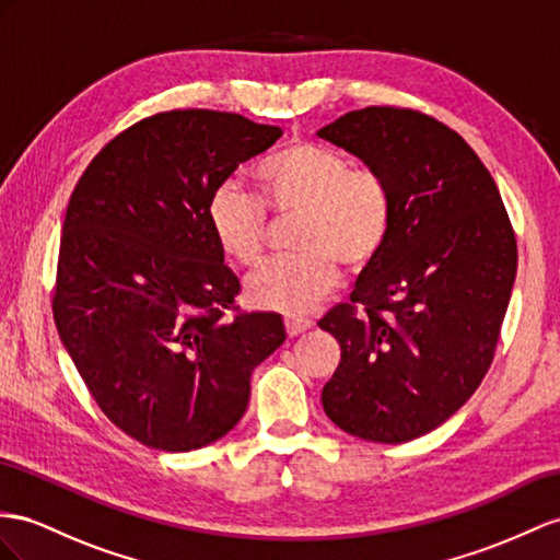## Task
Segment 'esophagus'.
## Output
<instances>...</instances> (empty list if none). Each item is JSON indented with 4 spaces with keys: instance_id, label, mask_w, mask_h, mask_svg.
I'll return each instance as SVG.
<instances>
[{
    "instance_id": "esophagus-1",
    "label": "esophagus",
    "mask_w": 560,
    "mask_h": 560,
    "mask_svg": "<svg viewBox=\"0 0 560 560\" xmlns=\"http://www.w3.org/2000/svg\"><path fill=\"white\" fill-rule=\"evenodd\" d=\"M283 324H285V334H289L291 338L305 334V331H310V328H312V322L300 319V317H285Z\"/></svg>"
}]
</instances>
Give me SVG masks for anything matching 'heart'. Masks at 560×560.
<instances>
[{"label":"heart","mask_w":560,"mask_h":560,"mask_svg":"<svg viewBox=\"0 0 560 560\" xmlns=\"http://www.w3.org/2000/svg\"><path fill=\"white\" fill-rule=\"evenodd\" d=\"M257 177L277 218H298L291 238L298 255L269 262L248 279L255 307L305 314L336 289L338 265L364 271L378 260L393 232V196L376 172L352 170L342 153L300 141L265 161ZM206 218L226 257L241 267L262 260L267 212L241 182L214 186Z\"/></svg>","instance_id":"heart-1"}]
</instances>
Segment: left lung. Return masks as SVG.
I'll use <instances>...</instances> for the list:
<instances>
[{
    "label": "left lung",
    "mask_w": 560,
    "mask_h": 560,
    "mask_svg": "<svg viewBox=\"0 0 560 560\" xmlns=\"http://www.w3.org/2000/svg\"><path fill=\"white\" fill-rule=\"evenodd\" d=\"M317 137L388 184L393 232L350 303L319 328L340 342L326 417L385 444L435 430L492 364L518 250L497 184L468 143L419 110H350Z\"/></svg>",
    "instance_id": "1"
}]
</instances>
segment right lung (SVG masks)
Here are the masks:
<instances>
[{
  "label": "right lung",
  "instance_id": "right-lung-1",
  "mask_svg": "<svg viewBox=\"0 0 560 560\" xmlns=\"http://www.w3.org/2000/svg\"><path fill=\"white\" fill-rule=\"evenodd\" d=\"M281 135L236 113H158L108 141L70 196L54 322L96 405L147 447L226 435L285 340L277 312L224 319L241 285L206 218L214 186Z\"/></svg>",
  "mask_w": 560,
  "mask_h": 560
}]
</instances>
